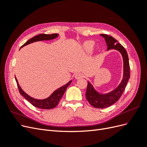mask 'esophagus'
Segmentation results:
<instances>
[{"instance_id":"34e87169","label":"esophagus","mask_w":147,"mask_h":147,"mask_svg":"<svg viewBox=\"0 0 147 147\" xmlns=\"http://www.w3.org/2000/svg\"><path fill=\"white\" fill-rule=\"evenodd\" d=\"M83 77V74L82 73H77L75 75V78L77 80H79Z\"/></svg>"}]
</instances>
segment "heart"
<instances>
[{"label": "heart", "mask_w": 147, "mask_h": 147, "mask_svg": "<svg viewBox=\"0 0 147 147\" xmlns=\"http://www.w3.org/2000/svg\"><path fill=\"white\" fill-rule=\"evenodd\" d=\"M94 46V42L91 40L86 41L84 42L83 45L84 50L88 53L91 52L92 51Z\"/></svg>", "instance_id": "b5f03b06"}]
</instances>
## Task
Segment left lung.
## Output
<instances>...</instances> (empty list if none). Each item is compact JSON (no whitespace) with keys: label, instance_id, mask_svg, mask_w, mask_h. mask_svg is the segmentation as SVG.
<instances>
[{"label":"left lung","instance_id":"obj_1","mask_svg":"<svg viewBox=\"0 0 147 147\" xmlns=\"http://www.w3.org/2000/svg\"><path fill=\"white\" fill-rule=\"evenodd\" d=\"M105 38L107 50L115 49L119 51L123 59V77L121 82L114 90L107 94H100L94 90L92 84L88 82L86 92L87 100L92 106L97 109H104L110 107L117 102L121 96L130 78V67L127 51L116 39L107 34H100Z\"/></svg>","mask_w":147,"mask_h":147}]
</instances>
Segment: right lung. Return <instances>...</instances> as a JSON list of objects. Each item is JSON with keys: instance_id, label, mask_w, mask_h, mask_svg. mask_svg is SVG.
<instances>
[{"instance_id": "1", "label": "right lung", "mask_w": 147, "mask_h": 147, "mask_svg": "<svg viewBox=\"0 0 147 147\" xmlns=\"http://www.w3.org/2000/svg\"><path fill=\"white\" fill-rule=\"evenodd\" d=\"M59 34H39L38 35H36L32 38L29 40L28 41L26 42L24 45L21 47H23L26 45H29V44L33 43L35 42L38 41H42V40H52L56 38L58 36ZM15 80L17 83L18 87V90L20 91V93L21 95L23 96L24 98L28 100L30 103L34 105L35 107H37L39 109H51L56 107L58 104L60 99L62 98V97L64 95V92L66 90L67 88L70 84L72 82V80H70L69 82H68L67 84L63 86H62L58 89H57L56 91L53 92L50 96H49L48 98L45 99H34L33 97H30L28 94L22 90L21 88L20 87V84H18V82L17 79L15 77Z\"/></svg>"}]
</instances>
